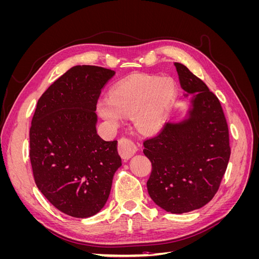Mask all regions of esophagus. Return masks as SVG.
I'll return each mask as SVG.
<instances>
[{
  "instance_id": "1",
  "label": "esophagus",
  "mask_w": 259,
  "mask_h": 259,
  "mask_svg": "<svg viewBox=\"0 0 259 259\" xmlns=\"http://www.w3.org/2000/svg\"><path fill=\"white\" fill-rule=\"evenodd\" d=\"M138 150L137 145L133 142L131 138L122 137L117 144V151L123 159H130L134 155Z\"/></svg>"
}]
</instances>
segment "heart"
<instances>
[{
  "mask_svg": "<svg viewBox=\"0 0 259 259\" xmlns=\"http://www.w3.org/2000/svg\"><path fill=\"white\" fill-rule=\"evenodd\" d=\"M176 92L171 77L131 76L113 86L97 110L110 124H119L122 116H133L139 131L156 134L167 123Z\"/></svg>",
  "mask_w": 259,
  "mask_h": 259,
  "instance_id": "1",
  "label": "heart"
}]
</instances>
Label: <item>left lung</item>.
Wrapping results in <instances>:
<instances>
[{
  "mask_svg": "<svg viewBox=\"0 0 259 259\" xmlns=\"http://www.w3.org/2000/svg\"><path fill=\"white\" fill-rule=\"evenodd\" d=\"M180 86L192 95L183 121L166 123L144 142L152 170L148 193L173 214L198 209L214 198L230 158L229 131L218 98L183 64L175 62Z\"/></svg>",
  "mask_w": 259,
  "mask_h": 259,
  "instance_id": "8db88e82",
  "label": "left lung"
}]
</instances>
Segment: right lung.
<instances>
[{"label":"right lung","instance_id":"obj_1","mask_svg":"<svg viewBox=\"0 0 259 259\" xmlns=\"http://www.w3.org/2000/svg\"><path fill=\"white\" fill-rule=\"evenodd\" d=\"M114 71L72 67L37 101L30 127V161L36 187L57 209L88 218L103 208L115 170L117 142L97 134L98 98Z\"/></svg>","mask_w":259,"mask_h":259}]
</instances>
